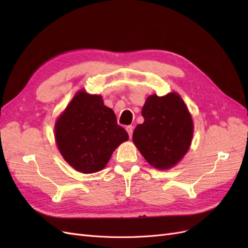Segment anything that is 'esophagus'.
Wrapping results in <instances>:
<instances>
[{
    "label": "esophagus",
    "instance_id": "34e87169",
    "mask_svg": "<svg viewBox=\"0 0 248 248\" xmlns=\"http://www.w3.org/2000/svg\"><path fill=\"white\" fill-rule=\"evenodd\" d=\"M126 131L128 132V136H129V138L131 139V137H132V132H133V126H131V125H129V126H126Z\"/></svg>",
    "mask_w": 248,
    "mask_h": 248
}]
</instances>
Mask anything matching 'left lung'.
<instances>
[{"label": "left lung", "instance_id": "left-lung-1", "mask_svg": "<svg viewBox=\"0 0 248 248\" xmlns=\"http://www.w3.org/2000/svg\"><path fill=\"white\" fill-rule=\"evenodd\" d=\"M145 121L133 131L132 140L144 158L156 169L174 167L188 151L193 124L184 101L176 93L150 96L142 107Z\"/></svg>", "mask_w": 248, "mask_h": 248}]
</instances>
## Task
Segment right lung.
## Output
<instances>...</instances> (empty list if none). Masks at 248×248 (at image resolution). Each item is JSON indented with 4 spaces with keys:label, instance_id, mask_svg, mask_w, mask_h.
I'll return each instance as SVG.
<instances>
[{
    "label": "right lung",
    "instance_id": "right-lung-1",
    "mask_svg": "<svg viewBox=\"0 0 248 248\" xmlns=\"http://www.w3.org/2000/svg\"><path fill=\"white\" fill-rule=\"evenodd\" d=\"M60 152L80 172H95L107 166L112 152L128 140L117 118L103 104L101 96L78 92L56 123Z\"/></svg>",
    "mask_w": 248,
    "mask_h": 248
}]
</instances>
